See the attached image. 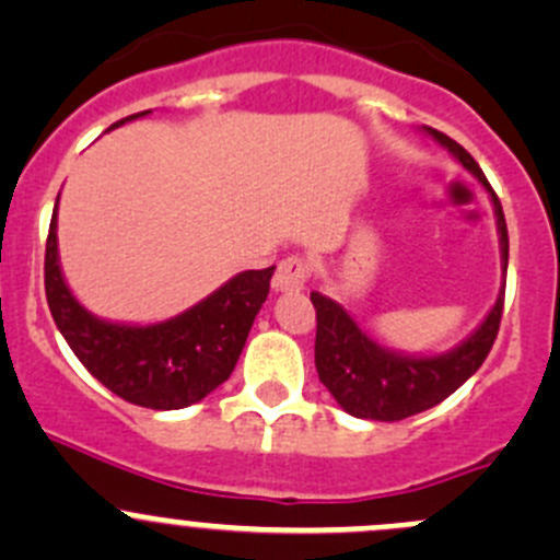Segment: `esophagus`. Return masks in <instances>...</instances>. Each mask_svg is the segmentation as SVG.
<instances>
[{"mask_svg":"<svg viewBox=\"0 0 560 560\" xmlns=\"http://www.w3.org/2000/svg\"><path fill=\"white\" fill-rule=\"evenodd\" d=\"M308 281V265L306 259L292 254V257L281 259L279 268L273 276V290L276 292H301Z\"/></svg>","mask_w":560,"mask_h":560,"instance_id":"esophagus-1","label":"esophagus"}]
</instances>
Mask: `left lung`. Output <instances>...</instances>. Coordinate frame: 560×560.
<instances>
[{
  "mask_svg": "<svg viewBox=\"0 0 560 560\" xmlns=\"http://www.w3.org/2000/svg\"><path fill=\"white\" fill-rule=\"evenodd\" d=\"M422 132L431 135L439 145H444L488 189L490 202H493L495 228H499L501 268L506 273L510 235H506L501 202L495 191L490 189L488 178L479 171L474 156L453 138L431 127H422ZM312 303L316 308L314 363L322 385L330 389V395L347 415L360 417V420L395 422L442 404L468 376L477 374V369L485 363L490 347H493L495 336H499L501 312H504V287L499 290L493 308L479 322L477 330L463 338L457 347L439 354H406L398 349L382 347L354 322V316L341 303L322 295V292H312Z\"/></svg>",
  "mask_w": 560,
  "mask_h": 560,
  "instance_id": "left-lung-1",
  "label": "left lung"
}]
</instances>
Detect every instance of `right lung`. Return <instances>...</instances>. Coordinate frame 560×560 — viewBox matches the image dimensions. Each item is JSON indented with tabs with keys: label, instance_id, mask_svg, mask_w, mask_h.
<instances>
[{
	"label": "right lung",
	"instance_id": "obj_1",
	"mask_svg": "<svg viewBox=\"0 0 560 560\" xmlns=\"http://www.w3.org/2000/svg\"><path fill=\"white\" fill-rule=\"evenodd\" d=\"M149 113H135L113 127ZM56 213L59 197L45 244V298L56 327L94 380L118 398L156 411L197 404L230 380L254 316L268 298L276 265L235 273L200 303L165 322H110L89 312L67 287L59 265Z\"/></svg>",
	"mask_w": 560,
	"mask_h": 560
}]
</instances>
